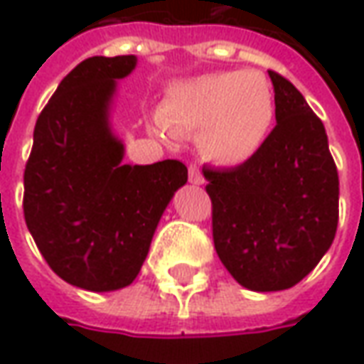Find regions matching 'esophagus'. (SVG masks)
I'll use <instances>...</instances> for the list:
<instances>
[{"label":"esophagus","mask_w":364,"mask_h":364,"mask_svg":"<svg viewBox=\"0 0 364 364\" xmlns=\"http://www.w3.org/2000/svg\"><path fill=\"white\" fill-rule=\"evenodd\" d=\"M188 178H190V182H192V184H196V186H202V184H204V176H202V172H200L198 166H190V170H188Z\"/></svg>","instance_id":"34e87169"}]
</instances>
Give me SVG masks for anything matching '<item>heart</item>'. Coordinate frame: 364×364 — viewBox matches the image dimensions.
Returning a JSON list of instances; mask_svg holds the SVG:
<instances>
[{
	"instance_id": "b5f03b06",
	"label": "heart",
	"mask_w": 364,
	"mask_h": 364,
	"mask_svg": "<svg viewBox=\"0 0 364 364\" xmlns=\"http://www.w3.org/2000/svg\"><path fill=\"white\" fill-rule=\"evenodd\" d=\"M277 119V97L258 70L208 72L168 85L158 124L172 136H194L200 156L222 166L248 164L264 148Z\"/></svg>"
}]
</instances>
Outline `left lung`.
Masks as SVG:
<instances>
[{"label": "left lung", "instance_id": "1", "mask_svg": "<svg viewBox=\"0 0 364 364\" xmlns=\"http://www.w3.org/2000/svg\"><path fill=\"white\" fill-rule=\"evenodd\" d=\"M268 75L277 126L264 148L238 168H202L214 248L234 280L255 292L301 282L338 224V174L323 122L287 77Z\"/></svg>", "mask_w": 364, "mask_h": 364}]
</instances>
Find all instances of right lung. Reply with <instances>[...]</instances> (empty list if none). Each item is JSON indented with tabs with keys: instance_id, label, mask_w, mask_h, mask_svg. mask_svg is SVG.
Instances as JSON below:
<instances>
[{
	"instance_id": "add662e5",
	"label": "right lung",
	"mask_w": 364,
	"mask_h": 364,
	"mask_svg": "<svg viewBox=\"0 0 364 364\" xmlns=\"http://www.w3.org/2000/svg\"><path fill=\"white\" fill-rule=\"evenodd\" d=\"M136 55L87 58L58 85L33 130L23 174V214L51 270L92 292L128 287L188 168L178 160L124 164L112 130L118 80Z\"/></svg>"
}]
</instances>
